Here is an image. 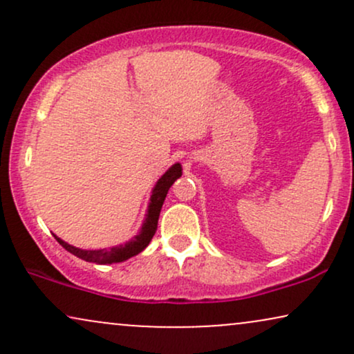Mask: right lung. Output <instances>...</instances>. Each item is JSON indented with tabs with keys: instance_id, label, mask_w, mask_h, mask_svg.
<instances>
[{
	"instance_id": "add662e5",
	"label": "right lung",
	"mask_w": 354,
	"mask_h": 354,
	"mask_svg": "<svg viewBox=\"0 0 354 354\" xmlns=\"http://www.w3.org/2000/svg\"><path fill=\"white\" fill-rule=\"evenodd\" d=\"M181 176V165L176 163L173 165L171 168L166 171L163 176L160 178V181L156 183L154 186L153 194H151V203H149L148 208V214H146V219L143 223V228H141L140 234L128 241L126 245H120L115 248H109V250H80V248H75L68 243H64L63 239H59L58 236L56 241L59 243L61 246L64 248L66 251H70L71 254L78 256V258L84 259V261L89 263H98V265H111V263H121L124 259L131 258V256H136L138 253L145 250L146 246L149 245L151 238L154 236L158 228V218H160V211L161 206H163L166 194H168V189L171 188V185L178 178Z\"/></svg>"
}]
</instances>
